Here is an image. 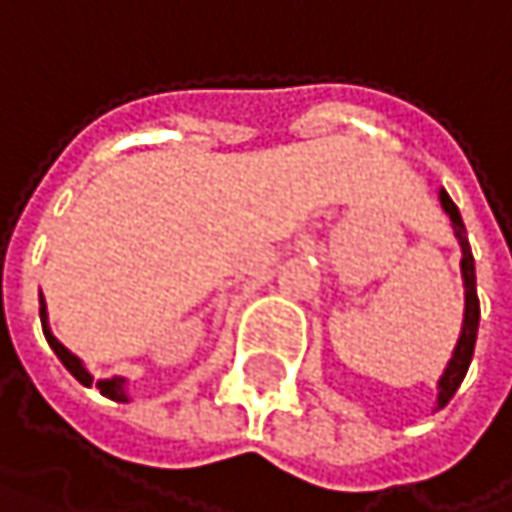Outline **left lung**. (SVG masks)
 <instances>
[{
    "label": "left lung",
    "mask_w": 512,
    "mask_h": 512,
    "mask_svg": "<svg viewBox=\"0 0 512 512\" xmlns=\"http://www.w3.org/2000/svg\"><path fill=\"white\" fill-rule=\"evenodd\" d=\"M442 207L445 213L451 216L454 222V231L460 237L462 246V284H465V320H462V335L457 341V350H454V358L445 370V376L439 379V406H445L460 382L468 373V364H471V356H474V341H477V323H480V299H477V281H474V257H471V246H468V237H465V225H462L460 210L457 204L451 201L448 192H442Z\"/></svg>",
    "instance_id": "left-lung-1"
}]
</instances>
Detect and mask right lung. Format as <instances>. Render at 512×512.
Returning <instances> with one entry per match:
<instances>
[{"instance_id": "1", "label": "right lung", "mask_w": 512, "mask_h": 512, "mask_svg": "<svg viewBox=\"0 0 512 512\" xmlns=\"http://www.w3.org/2000/svg\"><path fill=\"white\" fill-rule=\"evenodd\" d=\"M41 326H44V335H47V344L52 347V353L61 358V364L82 382V385H94V379H91V373L82 367V361L73 356L70 350H64L61 344H58V338L50 332V326H47V305H44V299H41ZM97 388H100V394L103 397H109V400H127V394H124V379H118V376H112V379H100L97 382Z\"/></svg>"}]
</instances>
